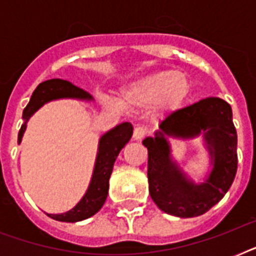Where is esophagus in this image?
Wrapping results in <instances>:
<instances>
[{
  "instance_id": "34e87169",
  "label": "esophagus",
  "mask_w": 256,
  "mask_h": 256,
  "mask_svg": "<svg viewBox=\"0 0 256 256\" xmlns=\"http://www.w3.org/2000/svg\"><path fill=\"white\" fill-rule=\"evenodd\" d=\"M148 128H144V126H136L134 128V132H132V138L136 140H144V136H148Z\"/></svg>"
}]
</instances>
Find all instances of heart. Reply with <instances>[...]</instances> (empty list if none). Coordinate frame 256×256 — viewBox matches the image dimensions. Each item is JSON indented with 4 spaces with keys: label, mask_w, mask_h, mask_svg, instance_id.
I'll use <instances>...</instances> for the list:
<instances>
[{
    "label": "heart",
    "mask_w": 256,
    "mask_h": 256,
    "mask_svg": "<svg viewBox=\"0 0 256 256\" xmlns=\"http://www.w3.org/2000/svg\"><path fill=\"white\" fill-rule=\"evenodd\" d=\"M191 90L190 80L183 72L160 70L142 77L120 92V104L126 108H146L154 106L162 112H174L184 104ZM106 106L116 108V104Z\"/></svg>",
    "instance_id": "obj_1"
}]
</instances>
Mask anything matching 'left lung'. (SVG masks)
Wrapping results in <instances>:
<instances>
[{
  "mask_svg": "<svg viewBox=\"0 0 256 256\" xmlns=\"http://www.w3.org/2000/svg\"><path fill=\"white\" fill-rule=\"evenodd\" d=\"M200 134L210 152L213 168L202 184H194L170 160L168 136L188 139ZM148 148L150 196L160 210L179 218L199 216L215 206L234 182L238 168V136L232 110L226 100L208 96L170 112Z\"/></svg>",
  "mask_w": 256,
  "mask_h": 256,
  "instance_id": "1",
  "label": "left lung"
}]
</instances>
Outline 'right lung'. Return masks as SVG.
I'll use <instances>...</instances> for the list:
<instances>
[{"instance_id": "obj_1", "label": "right lung", "mask_w": 256, "mask_h": 256, "mask_svg": "<svg viewBox=\"0 0 256 256\" xmlns=\"http://www.w3.org/2000/svg\"><path fill=\"white\" fill-rule=\"evenodd\" d=\"M58 98H77V100H90L92 96L85 90L74 86L72 82L60 80V78H54V80L40 84L33 92V96L22 114V118L25 120V122L18 132V144L21 142L22 136L25 132L26 122L30 116L44 104L49 100H58ZM132 136V124L124 122L100 136L96 166H94L92 180H90L86 194L72 210L64 214H48L50 218L60 220V222L74 223L90 218L100 210V207L104 206V200L108 198V179L112 175L114 162L120 150L124 148V144L130 140Z\"/></svg>"}]
</instances>
